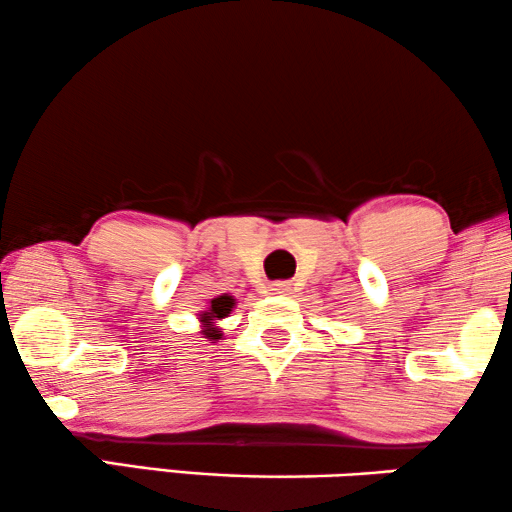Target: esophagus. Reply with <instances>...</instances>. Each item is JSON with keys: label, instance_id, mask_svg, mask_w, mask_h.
<instances>
[{"label": "esophagus", "instance_id": "obj_1", "mask_svg": "<svg viewBox=\"0 0 512 512\" xmlns=\"http://www.w3.org/2000/svg\"><path fill=\"white\" fill-rule=\"evenodd\" d=\"M270 291H272L274 295H286L288 291H291V286H288V281H272Z\"/></svg>", "mask_w": 512, "mask_h": 512}]
</instances>
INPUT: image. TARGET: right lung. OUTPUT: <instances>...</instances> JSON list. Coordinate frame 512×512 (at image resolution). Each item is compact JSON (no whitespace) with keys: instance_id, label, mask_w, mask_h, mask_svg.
Here are the masks:
<instances>
[{"instance_id":"obj_1","label":"right lung","mask_w":512,"mask_h":512,"mask_svg":"<svg viewBox=\"0 0 512 512\" xmlns=\"http://www.w3.org/2000/svg\"><path fill=\"white\" fill-rule=\"evenodd\" d=\"M233 305H235V300L231 298V295H228V293L219 295V298H214V300L210 302V309H207V314H203L201 321H203V323H212L214 318H224V316L231 314ZM205 335L210 337V339H219L221 332L210 328V330H205Z\"/></svg>"}]
</instances>
